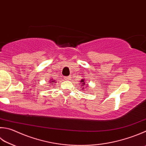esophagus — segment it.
<instances>
[{
  "label": "esophagus",
  "mask_w": 146,
  "mask_h": 146,
  "mask_svg": "<svg viewBox=\"0 0 146 146\" xmlns=\"http://www.w3.org/2000/svg\"><path fill=\"white\" fill-rule=\"evenodd\" d=\"M64 79H65V80L68 81V80H70V77H65Z\"/></svg>",
  "instance_id": "esophagus-1"
}]
</instances>
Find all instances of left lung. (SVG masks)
I'll return each mask as SVG.
<instances>
[{
	"label": "left lung",
	"instance_id": "left-lung-1",
	"mask_svg": "<svg viewBox=\"0 0 146 146\" xmlns=\"http://www.w3.org/2000/svg\"><path fill=\"white\" fill-rule=\"evenodd\" d=\"M85 81H86V80H85V79H81V85H82V86H85V88H87V86H89V85L88 84H85ZM84 88H82V90H84Z\"/></svg>",
	"mask_w": 146,
	"mask_h": 146
}]
</instances>
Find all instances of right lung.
<instances>
[{"label":"right lung","mask_w":146,"mask_h":146,"mask_svg":"<svg viewBox=\"0 0 146 146\" xmlns=\"http://www.w3.org/2000/svg\"><path fill=\"white\" fill-rule=\"evenodd\" d=\"M55 81H56V80H54V79H50V81H49V83H50L51 84L53 85V84H54V82H55Z\"/></svg>","instance_id":"obj_1"}]
</instances>
